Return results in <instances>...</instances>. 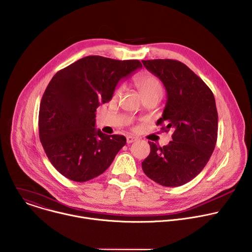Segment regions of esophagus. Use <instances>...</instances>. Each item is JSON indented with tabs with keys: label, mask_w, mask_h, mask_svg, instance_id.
Here are the masks:
<instances>
[{
	"label": "esophagus",
	"mask_w": 252,
	"mask_h": 252,
	"mask_svg": "<svg viewBox=\"0 0 252 252\" xmlns=\"http://www.w3.org/2000/svg\"><path fill=\"white\" fill-rule=\"evenodd\" d=\"M135 141H137V138H136V137H134V136H127V143H128V144L133 143V142H135Z\"/></svg>",
	"instance_id": "obj_1"
}]
</instances>
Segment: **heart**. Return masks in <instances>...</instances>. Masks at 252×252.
Listing matches in <instances>:
<instances>
[{"label":"heart","instance_id":"obj_1","mask_svg":"<svg viewBox=\"0 0 252 252\" xmlns=\"http://www.w3.org/2000/svg\"><path fill=\"white\" fill-rule=\"evenodd\" d=\"M134 83L136 84L137 88L139 89L140 94L142 97L147 95H152V94H158L162 96L163 94V86L160 80L150 73L142 72L137 74L134 77ZM125 89L124 84H119L115 89V97L120 96Z\"/></svg>","mask_w":252,"mask_h":252}]
</instances>
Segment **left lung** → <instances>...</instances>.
I'll use <instances>...</instances> for the list:
<instances>
[{
  "mask_svg": "<svg viewBox=\"0 0 252 252\" xmlns=\"http://www.w3.org/2000/svg\"><path fill=\"white\" fill-rule=\"evenodd\" d=\"M167 91V101L157 125L173 130V141L158 147L142 162L146 176L164 187L191 181L209 162L218 139V111L212 90L186 64L174 60L142 61Z\"/></svg>",
  "mask_w": 252,
  "mask_h": 252,
  "instance_id": "obj_1",
  "label": "left lung"
}]
</instances>
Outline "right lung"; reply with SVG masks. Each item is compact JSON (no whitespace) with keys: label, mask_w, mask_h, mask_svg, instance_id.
I'll return each mask as SVG.
<instances>
[{"label":"right lung","mask_w":252,"mask_h":252,"mask_svg":"<svg viewBox=\"0 0 252 252\" xmlns=\"http://www.w3.org/2000/svg\"><path fill=\"white\" fill-rule=\"evenodd\" d=\"M141 67L137 60L89 56L50 80L39 106V139L48 160L63 176L81 183L109 168L126 138L97 130L96 108L110 101L122 78Z\"/></svg>","instance_id":"right-lung-1"}]
</instances>
